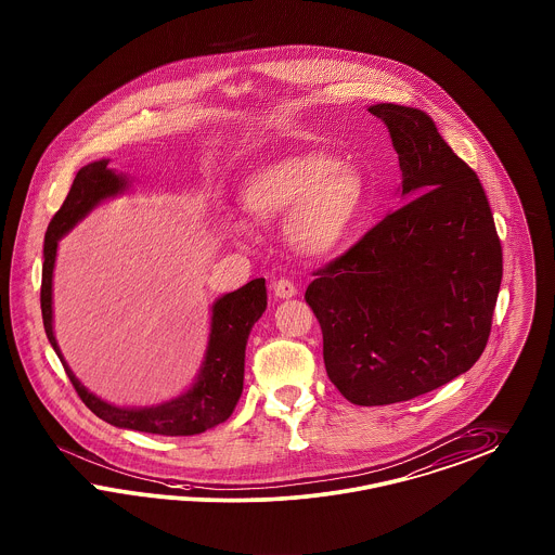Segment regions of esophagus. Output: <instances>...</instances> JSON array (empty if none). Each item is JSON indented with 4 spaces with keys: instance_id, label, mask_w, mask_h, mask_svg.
Listing matches in <instances>:
<instances>
[{
    "instance_id": "1",
    "label": "esophagus",
    "mask_w": 555,
    "mask_h": 555,
    "mask_svg": "<svg viewBox=\"0 0 555 555\" xmlns=\"http://www.w3.org/2000/svg\"><path fill=\"white\" fill-rule=\"evenodd\" d=\"M272 291H274V295L281 297V299H288V297H295V295H297V287H295V283H293L291 279H279V281H274V283H272Z\"/></svg>"
}]
</instances>
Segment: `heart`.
<instances>
[{
  "mask_svg": "<svg viewBox=\"0 0 555 555\" xmlns=\"http://www.w3.org/2000/svg\"><path fill=\"white\" fill-rule=\"evenodd\" d=\"M366 203V182L357 168L324 153L285 157L254 173L242 205L256 221L287 219L291 246L325 256L345 244ZM237 237H249L246 221H231Z\"/></svg>",
  "mask_w": 555,
  "mask_h": 555,
  "instance_id": "b5f03b06",
  "label": "heart"
}]
</instances>
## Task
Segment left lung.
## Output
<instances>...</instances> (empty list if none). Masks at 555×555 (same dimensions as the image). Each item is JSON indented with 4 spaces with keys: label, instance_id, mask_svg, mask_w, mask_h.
<instances>
[{
    "label": "left lung",
    "instance_id": "1",
    "mask_svg": "<svg viewBox=\"0 0 555 555\" xmlns=\"http://www.w3.org/2000/svg\"><path fill=\"white\" fill-rule=\"evenodd\" d=\"M410 201L313 272L330 382L348 402H408L469 371L492 330L502 248L474 172L418 108L375 104Z\"/></svg>",
    "mask_w": 555,
    "mask_h": 555
}]
</instances>
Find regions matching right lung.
I'll return each instance as SVG.
<instances>
[{
  "label": "right lung",
  "mask_w": 555,
  "mask_h": 555,
  "mask_svg": "<svg viewBox=\"0 0 555 555\" xmlns=\"http://www.w3.org/2000/svg\"><path fill=\"white\" fill-rule=\"evenodd\" d=\"M108 162H94L83 166L74 184L67 192L61 209L53 215L44 233V262H42V283H40V309L42 324L51 346L55 348L63 369L76 387L79 400L86 403L98 418H102L118 428H131L139 433H152L164 437H191L205 433L212 426L228 421L240 402L244 389V359L248 345L249 330L260 320L267 309V283L264 279H254L233 293L223 295L212 306L210 320L209 348L198 382L184 396L172 402L162 403L157 408H116L92 396L81 383L77 382L72 369L63 361L57 340L53 336V267L57 256V242L61 235L76 225L86 212L96 207L106 196L127 186L125 176H116L106 168Z\"/></svg>",
  "instance_id": "right-lung-1"
}]
</instances>
